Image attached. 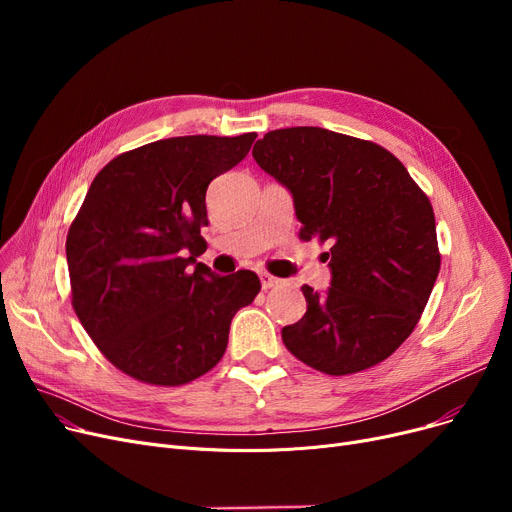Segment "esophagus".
<instances>
[{
    "instance_id": "1",
    "label": "esophagus",
    "mask_w": 512,
    "mask_h": 512,
    "mask_svg": "<svg viewBox=\"0 0 512 512\" xmlns=\"http://www.w3.org/2000/svg\"><path fill=\"white\" fill-rule=\"evenodd\" d=\"M261 278V286H263V290H270V288H276V286H280L282 284V280H278L276 276H272V274H261L259 276Z\"/></svg>"
}]
</instances>
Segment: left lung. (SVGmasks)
<instances>
[{"label":"left lung","instance_id":"8db88e82","mask_svg":"<svg viewBox=\"0 0 512 512\" xmlns=\"http://www.w3.org/2000/svg\"><path fill=\"white\" fill-rule=\"evenodd\" d=\"M261 170L292 193L303 240L328 242L332 286H303L307 313L282 328L305 365L348 375L388 359L415 330L440 272L427 195L384 147L317 126L267 132Z\"/></svg>","mask_w":512,"mask_h":512}]
</instances>
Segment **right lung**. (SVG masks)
Masks as SVG:
<instances>
[{
    "mask_svg": "<svg viewBox=\"0 0 512 512\" xmlns=\"http://www.w3.org/2000/svg\"><path fill=\"white\" fill-rule=\"evenodd\" d=\"M255 137L193 134L126 151L95 176L70 224L72 307L130 378H201L224 357L236 311L259 294L257 274L218 276L195 259L205 249L207 186L247 157Z\"/></svg>",
    "mask_w": 512,
    "mask_h": 512,
    "instance_id": "1",
    "label": "right lung"
}]
</instances>
